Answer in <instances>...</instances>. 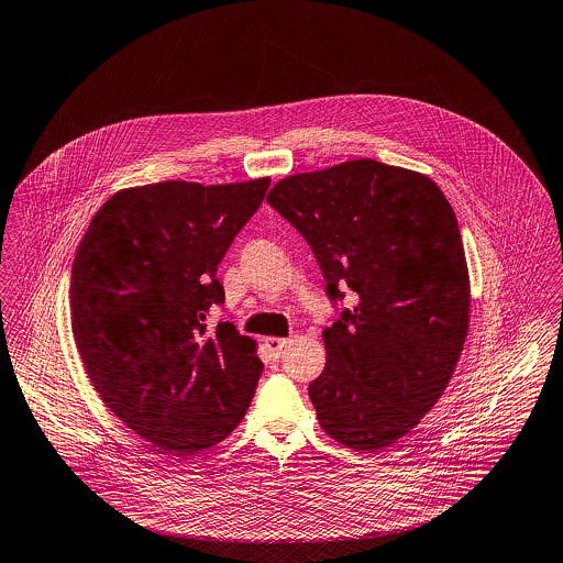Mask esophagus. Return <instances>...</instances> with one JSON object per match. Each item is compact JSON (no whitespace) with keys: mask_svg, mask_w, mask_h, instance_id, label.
<instances>
[{"mask_svg":"<svg viewBox=\"0 0 563 563\" xmlns=\"http://www.w3.org/2000/svg\"><path fill=\"white\" fill-rule=\"evenodd\" d=\"M286 344H288V340H284V338H266L264 340V346L268 349V353H271L273 358H279L282 351L286 349Z\"/></svg>","mask_w":563,"mask_h":563,"instance_id":"34e87169","label":"esophagus"}]
</instances>
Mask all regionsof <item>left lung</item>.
Instances as JSON below:
<instances>
[{"mask_svg":"<svg viewBox=\"0 0 563 563\" xmlns=\"http://www.w3.org/2000/svg\"><path fill=\"white\" fill-rule=\"evenodd\" d=\"M266 202L311 247L333 306L309 383L322 430L357 452L391 445L443 396L468 327L454 208L423 174L372 158L279 180Z\"/></svg>","mask_w":563,"mask_h":563,"instance_id":"left-lung-1","label":"left lung"}]
</instances>
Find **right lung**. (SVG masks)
Here are the masks:
<instances>
[{"instance_id": "obj_1", "label": "right lung", "mask_w": 563, "mask_h": 563, "mask_svg": "<svg viewBox=\"0 0 563 563\" xmlns=\"http://www.w3.org/2000/svg\"><path fill=\"white\" fill-rule=\"evenodd\" d=\"M268 185L118 191L77 247L70 318L88 376L118 419L172 456L223 441L256 394V342L206 320L225 301L217 266Z\"/></svg>"}]
</instances>
